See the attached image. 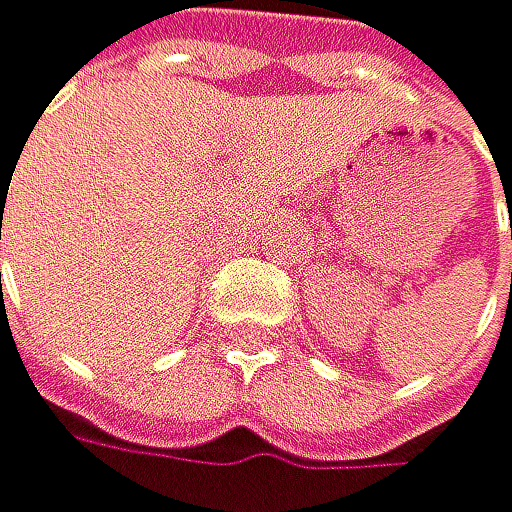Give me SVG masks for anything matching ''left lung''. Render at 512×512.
Wrapping results in <instances>:
<instances>
[{
	"label": "left lung",
	"instance_id": "obj_1",
	"mask_svg": "<svg viewBox=\"0 0 512 512\" xmlns=\"http://www.w3.org/2000/svg\"><path fill=\"white\" fill-rule=\"evenodd\" d=\"M500 182H504V176H500ZM504 191H507V182H504Z\"/></svg>",
	"mask_w": 512,
	"mask_h": 512
}]
</instances>
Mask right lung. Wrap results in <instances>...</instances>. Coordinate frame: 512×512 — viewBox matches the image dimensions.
<instances>
[{"instance_id":"add662e5","label":"right lung","mask_w":512,"mask_h":512,"mask_svg":"<svg viewBox=\"0 0 512 512\" xmlns=\"http://www.w3.org/2000/svg\"><path fill=\"white\" fill-rule=\"evenodd\" d=\"M0 239H2V235H0Z\"/></svg>"}]
</instances>
